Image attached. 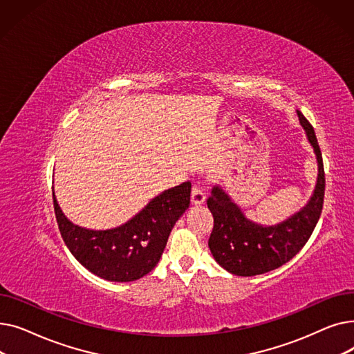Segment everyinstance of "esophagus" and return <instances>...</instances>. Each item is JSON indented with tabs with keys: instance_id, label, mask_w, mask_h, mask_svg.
Listing matches in <instances>:
<instances>
[{
	"instance_id": "1",
	"label": "esophagus",
	"mask_w": 354,
	"mask_h": 354,
	"mask_svg": "<svg viewBox=\"0 0 354 354\" xmlns=\"http://www.w3.org/2000/svg\"><path fill=\"white\" fill-rule=\"evenodd\" d=\"M191 199H192V203H195V205H201V203L205 202V191H203L202 185L199 182H196L194 185Z\"/></svg>"
}]
</instances>
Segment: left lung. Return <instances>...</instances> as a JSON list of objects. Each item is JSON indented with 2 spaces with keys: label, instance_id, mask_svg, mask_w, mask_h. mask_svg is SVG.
I'll return each mask as SVG.
<instances>
[{
  "label": "left lung",
  "instance_id": "left-lung-1",
  "mask_svg": "<svg viewBox=\"0 0 354 354\" xmlns=\"http://www.w3.org/2000/svg\"><path fill=\"white\" fill-rule=\"evenodd\" d=\"M297 115L319 163L314 194L301 211L281 224L263 227L247 219L219 187L212 188L207 201L214 215V228L208 241L209 250L215 261L235 275L252 277L281 267L306 245L320 219L326 189L323 156L313 126L300 110H297Z\"/></svg>",
  "mask_w": 354,
  "mask_h": 354
}]
</instances>
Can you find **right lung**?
Listing matches in <instances>:
<instances>
[{
    "instance_id": "add662e5",
    "label": "right lung",
    "mask_w": 354,
    "mask_h": 354,
    "mask_svg": "<svg viewBox=\"0 0 354 354\" xmlns=\"http://www.w3.org/2000/svg\"><path fill=\"white\" fill-rule=\"evenodd\" d=\"M59 230L70 252L90 272L116 283L135 281L159 263L167 238L191 202V182L156 198L126 224L106 231L74 225L62 212L53 192Z\"/></svg>"
}]
</instances>
